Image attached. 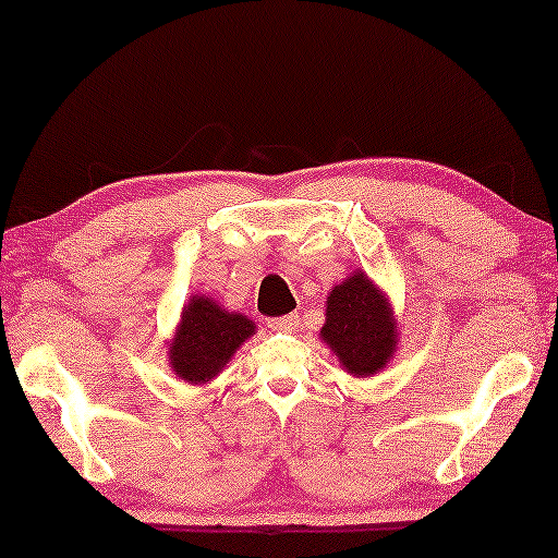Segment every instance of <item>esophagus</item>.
I'll list each match as a JSON object with an SVG mask.
<instances>
[{"mask_svg":"<svg viewBox=\"0 0 558 558\" xmlns=\"http://www.w3.org/2000/svg\"><path fill=\"white\" fill-rule=\"evenodd\" d=\"M298 326V316H280V318H270L268 320V328H272V331H286V333H293Z\"/></svg>","mask_w":558,"mask_h":558,"instance_id":"obj_1","label":"esophagus"}]
</instances>
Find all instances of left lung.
<instances>
[{"label": "left lung", "instance_id": "1", "mask_svg": "<svg viewBox=\"0 0 558 558\" xmlns=\"http://www.w3.org/2000/svg\"><path fill=\"white\" fill-rule=\"evenodd\" d=\"M320 341L333 351L343 372L366 379L384 372L399 349V324L389 295L354 270L326 298V324Z\"/></svg>", "mask_w": 558, "mask_h": 558}]
</instances>
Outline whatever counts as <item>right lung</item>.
<instances>
[{
  "label": "right lung",
  "mask_w": 558,
  "mask_h": 558,
  "mask_svg": "<svg viewBox=\"0 0 558 558\" xmlns=\"http://www.w3.org/2000/svg\"><path fill=\"white\" fill-rule=\"evenodd\" d=\"M255 331V320H250L245 313L227 311L204 293L190 295L169 339L167 359L171 372L194 387H204L225 372V366Z\"/></svg>",
  "instance_id": "right-lung-1"
}]
</instances>
